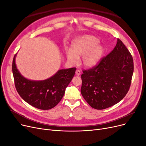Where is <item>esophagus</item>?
I'll return each mask as SVG.
<instances>
[{"instance_id": "obj_1", "label": "esophagus", "mask_w": 146, "mask_h": 146, "mask_svg": "<svg viewBox=\"0 0 146 146\" xmlns=\"http://www.w3.org/2000/svg\"><path fill=\"white\" fill-rule=\"evenodd\" d=\"M80 74H81L80 70H78V69H77L76 71V74L77 75V76H80Z\"/></svg>"}]
</instances>
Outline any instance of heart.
<instances>
[{
	"mask_svg": "<svg viewBox=\"0 0 146 146\" xmlns=\"http://www.w3.org/2000/svg\"><path fill=\"white\" fill-rule=\"evenodd\" d=\"M98 38L92 35H85L77 39L72 45V48H66V55L72 64L78 62L81 56L82 63L86 68H92L99 63L104 54V47L99 43Z\"/></svg>",
	"mask_w": 146,
	"mask_h": 146,
	"instance_id": "obj_1",
	"label": "heart"
}]
</instances>
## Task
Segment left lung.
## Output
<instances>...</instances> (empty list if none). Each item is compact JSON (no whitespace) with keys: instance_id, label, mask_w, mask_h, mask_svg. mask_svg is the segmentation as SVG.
Here are the masks:
<instances>
[{"instance_id":"left-lung-1","label":"left lung","mask_w":146,"mask_h":146,"mask_svg":"<svg viewBox=\"0 0 146 146\" xmlns=\"http://www.w3.org/2000/svg\"><path fill=\"white\" fill-rule=\"evenodd\" d=\"M133 60L119 39L114 49L91 69L83 70L81 93L92 108L104 110L117 104L130 89Z\"/></svg>"}]
</instances>
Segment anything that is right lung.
Listing matches in <instances>:
<instances>
[{
	"label": "right lung",
	"instance_id": "obj_1",
	"mask_svg": "<svg viewBox=\"0 0 146 146\" xmlns=\"http://www.w3.org/2000/svg\"><path fill=\"white\" fill-rule=\"evenodd\" d=\"M15 55L12 70L16 89L19 96L33 107L41 110H50L58 104L64 94L66 87L71 82L76 68L60 69L44 80H30L23 77L15 63Z\"/></svg>",
	"mask_w": 146,
	"mask_h": 146
}]
</instances>
